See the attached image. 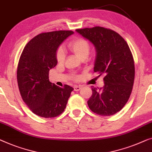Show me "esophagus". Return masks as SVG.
I'll return each instance as SVG.
<instances>
[{
    "mask_svg": "<svg viewBox=\"0 0 152 152\" xmlns=\"http://www.w3.org/2000/svg\"><path fill=\"white\" fill-rule=\"evenodd\" d=\"M73 88H74V91H79L81 89V87L80 86H75Z\"/></svg>",
    "mask_w": 152,
    "mask_h": 152,
    "instance_id": "esophagus-1",
    "label": "esophagus"
}]
</instances>
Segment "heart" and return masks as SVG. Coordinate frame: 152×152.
<instances>
[{
	"label": "heart",
	"instance_id": "1",
	"mask_svg": "<svg viewBox=\"0 0 152 152\" xmlns=\"http://www.w3.org/2000/svg\"><path fill=\"white\" fill-rule=\"evenodd\" d=\"M70 50L79 58H86L89 54L90 45L86 39L83 38H75L69 43ZM65 51L62 48H59L56 53V59L58 62L61 63L65 60Z\"/></svg>",
	"mask_w": 152,
	"mask_h": 152
}]
</instances>
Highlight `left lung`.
Instances as JSON below:
<instances>
[{"label":"left lung","mask_w":152,"mask_h":152,"mask_svg":"<svg viewBox=\"0 0 152 152\" xmlns=\"http://www.w3.org/2000/svg\"><path fill=\"white\" fill-rule=\"evenodd\" d=\"M94 46V72L105 75L104 86L96 88L88 101L89 108L101 116L119 112L128 101L135 75L132 54L125 39L117 33L102 27L76 29Z\"/></svg>","instance_id":"8db88e82"}]
</instances>
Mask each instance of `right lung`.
<instances>
[{"instance_id":"add662e5","label":"right lung","mask_w":152,"mask_h":152,"mask_svg":"<svg viewBox=\"0 0 152 152\" xmlns=\"http://www.w3.org/2000/svg\"><path fill=\"white\" fill-rule=\"evenodd\" d=\"M72 31L42 33L26 45L20 58L17 81L21 96L35 114L52 118L63 113L73 88L50 82L49 72L57 65L56 53Z\"/></svg>"}]
</instances>
